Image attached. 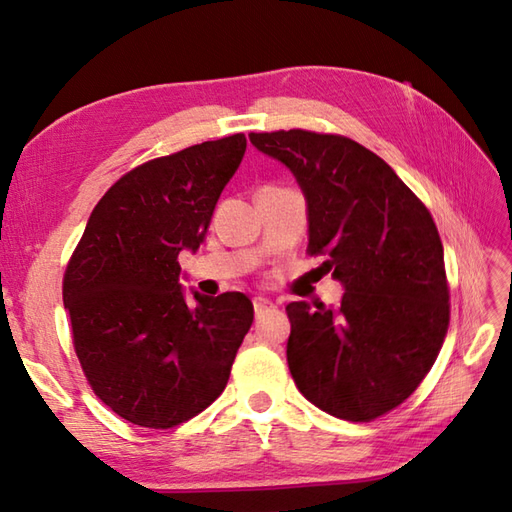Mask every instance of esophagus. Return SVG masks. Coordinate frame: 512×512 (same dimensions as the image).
<instances>
[{"label": "esophagus", "mask_w": 512, "mask_h": 512, "mask_svg": "<svg viewBox=\"0 0 512 512\" xmlns=\"http://www.w3.org/2000/svg\"><path fill=\"white\" fill-rule=\"evenodd\" d=\"M253 308H255V314L259 317V314H264L266 310H273V308H277L273 301H268V299H264V297H255L253 299Z\"/></svg>", "instance_id": "obj_1"}]
</instances>
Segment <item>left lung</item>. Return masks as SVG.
<instances>
[{"label":"left lung","mask_w":512,"mask_h":512,"mask_svg":"<svg viewBox=\"0 0 512 512\" xmlns=\"http://www.w3.org/2000/svg\"><path fill=\"white\" fill-rule=\"evenodd\" d=\"M295 173L308 202V255L345 295L332 310L286 306L288 367L330 416L369 422L402 405L438 358L449 330V281L427 206L374 151L306 129L248 134Z\"/></svg>","instance_id":"8db88e82"}]
</instances>
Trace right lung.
Instances as JSON below:
<instances>
[{"label":"right lung","mask_w":512,"mask_h":512,"mask_svg":"<svg viewBox=\"0 0 512 512\" xmlns=\"http://www.w3.org/2000/svg\"><path fill=\"white\" fill-rule=\"evenodd\" d=\"M246 136L187 147L116 180L63 275L74 352L94 394L138 427L171 429L222 394L253 325L242 292L189 306L178 255L198 250Z\"/></svg>","instance_id":"add662e5"}]
</instances>
